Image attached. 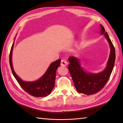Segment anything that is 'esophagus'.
<instances>
[{"instance_id":"1","label":"esophagus","mask_w":123,"mask_h":123,"mask_svg":"<svg viewBox=\"0 0 123 123\" xmlns=\"http://www.w3.org/2000/svg\"><path fill=\"white\" fill-rule=\"evenodd\" d=\"M68 64V62L67 61V60L65 59H62L61 60V65L62 66H66Z\"/></svg>"}]
</instances>
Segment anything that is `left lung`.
Listing matches in <instances>:
<instances>
[{"label": "left lung", "mask_w": 123, "mask_h": 123, "mask_svg": "<svg viewBox=\"0 0 123 123\" xmlns=\"http://www.w3.org/2000/svg\"><path fill=\"white\" fill-rule=\"evenodd\" d=\"M101 34H105L111 48L107 66L103 72L97 74L87 73L81 67L79 59L70 56L68 70L77 92L87 95H92L99 92L108 81L114 68L115 60V50L104 27L100 25Z\"/></svg>", "instance_id": "obj_1"}]
</instances>
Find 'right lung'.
Here are the masks:
<instances>
[{
  "label": "right lung",
  "instance_id": "right-lung-1",
  "mask_svg": "<svg viewBox=\"0 0 123 123\" xmlns=\"http://www.w3.org/2000/svg\"><path fill=\"white\" fill-rule=\"evenodd\" d=\"M14 46V43L11 47L10 55H9V63L13 76L19 84L21 87L26 92L31 96L35 97H43L48 96L51 93L55 86L56 71L60 65L61 60L58 59L50 65L48 70L43 76L38 80L32 82L24 81L22 80L15 73L12 67V53Z\"/></svg>",
  "mask_w": 123,
  "mask_h": 123
}]
</instances>
